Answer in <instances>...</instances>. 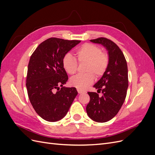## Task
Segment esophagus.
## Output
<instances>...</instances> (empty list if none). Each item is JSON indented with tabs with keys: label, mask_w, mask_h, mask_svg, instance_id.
Instances as JSON below:
<instances>
[{
	"label": "esophagus",
	"mask_w": 155,
	"mask_h": 155,
	"mask_svg": "<svg viewBox=\"0 0 155 155\" xmlns=\"http://www.w3.org/2000/svg\"><path fill=\"white\" fill-rule=\"evenodd\" d=\"M77 91H78V93H79V94H81V93L85 92V91L81 90V89H79V88H78V89H77Z\"/></svg>",
	"instance_id": "1"
}]
</instances>
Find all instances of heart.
Wrapping results in <instances>:
<instances>
[{"label": "heart", "instance_id": "1", "mask_svg": "<svg viewBox=\"0 0 155 155\" xmlns=\"http://www.w3.org/2000/svg\"><path fill=\"white\" fill-rule=\"evenodd\" d=\"M76 56L78 62L86 63L85 74H79L70 79L72 86L79 89H85L94 82L96 76L100 78L105 74L109 64V55L103 51L101 47L92 43H85L76 51ZM71 55L65 54L62 59V65L66 72L73 75L77 72L78 63Z\"/></svg>", "mask_w": 155, "mask_h": 155}]
</instances>
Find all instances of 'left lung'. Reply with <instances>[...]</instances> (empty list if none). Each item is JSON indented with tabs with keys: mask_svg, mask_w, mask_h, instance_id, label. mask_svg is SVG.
<instances>
[{
	"mask_svg": "<svg viewBox=\"0 0 155 155\" xmlns=\"http://www.w3.org/2000/svg\"><path fill=\"white\" fill-rule=\"evenodd\" d=\"M104 45L108 50L109 64L105 74L94 87L101 92H88L90 101L86 107L89 118L97 122L110 120L118 114L125 100L128 88V69L122 51L113 41L105 37L91 40Z\"/></svg>",
	"mask_w": 155,
	"mask_h": 155,
	"instance_id": "1",
	"label": "left lung"
}]
</instances>
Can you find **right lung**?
I'll return each mask as SVG.
<instances>
[{"label":"right lung","mask_w":155,"mask_h":155,"mask_svg":"<svg viewBox=\"0 0 155 155\" xmlns=\"http://www.w3.org/2000/svg\"><path fill=\"white\" fill-rule=\"evenodd\" d=\"M80 42L51 37L31 55L26 83L28 95L37 114L46 121L54 122L64 118L78 94L75 87H63L68 77L62 59Z\"/></svg>","instance_id":"add662e5"}]
</instances>
